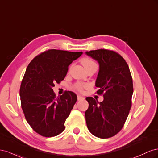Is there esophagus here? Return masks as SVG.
<instances>
[{
	"label": "esophagus",
	"mask_w": 158,
	"mask_h": 158,
	"mask_svg": "<svg viewBox=\"0 0 158 158\" xmlns=\"http://www.w3.org/2000/svg\"><path fill=\"white\" fill-rule=\"evenodd\" d=\"M84 99V98H83L81 95H78V101H80V100H83Z\"/></svg>",
	"instance_id": "obj_1"
}]
</instances>
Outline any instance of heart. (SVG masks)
Here are the masks:
<instances>
[{
  "label": "heart",
  "mask_w": 158,
  "mask_h": 158,
  "mask_svg": "<svg viewBox=\"0 0 158 158\" xmlns=\"http://www.w3.org/2000/svg\"><path fill=\"white\" fill-rule=\"evenodd\" d=\"M82 64H83V66H84V68H86L89 66L93 65V64H97V63L95 62L89 58H84L82 60ZM88 85L85 84H83V83H77L75 85H74V88L79 91V92H83L84 89L88 88Z\"/></svg>",
  "instance_id": "b5f03b06"
}]
</instances>
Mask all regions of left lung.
Segmentation results:
<instances>
[{
    "label": "left lung",
    "mask_w": 158,
    "mask_h": 158,
    "mask_svg": "<svg viewBox=\"0 0 158 158\" xmlns=\"http://www.w3.org/2000/svg\"><path fill=\"white\" fill-rule=\"evenodd\" d=\"M85 54L99 64L95 86L97 94L103 96L102 102L85 98L89 103L85 112L87 127L95 136L108 138L121 130L128 117L133 94L132 76L127 62L116 52L101 49Z\"/></svg>",
    "instance_id": "8db88e82"
}]
</instances>
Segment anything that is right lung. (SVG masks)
Wrapping results in <instances>:
<instances>
[{
  "instance_id": "1",
  "label": "right lung",
  "mask_w": 158,
  "mask_h": 158,
  "mask_svg": "<svg viewBox=\"0 0 158 158\" xmlns=\"http://www.w3.org/2000/svg\"><path fill=\"white\" fill-rule=\"evenodd\" d=\"M82 55V52L49 49L28 64L20 89L21 106L27 122L39 135L52 137L64 130V122L77 96L67 91L56 97L52 87L64 80L69 66Z\"/></svg>"
}]
</instances>
